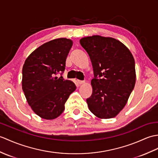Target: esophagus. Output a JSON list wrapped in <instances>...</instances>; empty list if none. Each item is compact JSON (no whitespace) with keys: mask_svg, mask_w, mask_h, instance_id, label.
Returning <instances> with one entry per match:
<instances>
[{"mask_svg":"<svg viewBox=\"0 0 158 158\" xmlns=\"http://www.w3.org/2000/svg\"><path fill=\"white\" fill-rule=\"evenodd\" d=\"M78 83L80 84V85H82V84L85 83V81H80V80H78Z\"/></svg>","mask_w":158,"mask_h":158,"instance_id":"34e87169","label":"esophagus"}]
</instances>
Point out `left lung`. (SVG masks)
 <instances>
[{"mask_svg":"<svg viewBox=\"0 0 158 158\" xmlns=\"http://www.w3.org/2000/svg\"><path fill=\"white\" fill-rule=\"evenodd\" d=\"M92 64L93 92L87 99L89 110L102 119L115 117L125 106L136 81L133 54L119 40L92 35L79 40Z\"/></svg>","mask_w":158,"mask_h":158,"instance_id":"left-lung-1","label":"left lung"}]
</instances>
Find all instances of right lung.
<instances>
[{
	"label": "right lung",
	"mask_w": 158,
	"mask_h": 158,
	"mask_svg": "<svg viewBox=\"0 0 158 158\" xmlns=\"http://www.w3.org/2000/svg\"><path fill=\"white\" fill-rule=\"evenodd\" d=\"M72 46L70 39H54L39 46L25 61L22 89L32 110L42 118L53 120L59 116L76 89L72 81L56 76L64 72Z\"/></svg>",
	"instance_id": "right-lung-1"
}]
</instances>
